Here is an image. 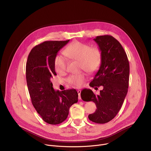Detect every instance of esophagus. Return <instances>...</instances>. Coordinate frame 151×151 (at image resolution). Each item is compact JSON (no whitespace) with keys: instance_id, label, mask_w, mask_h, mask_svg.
<instances>
[{"instance_id":"34e87169","label":"esophagus","mask_w":151,"mask_h":151,"mask_svg":"<svg viewBox=\"0 0 151 151\" xmlns=\"http://www.w3.org/2000/svg\"><path fill=\"white\" fill-rule=\"evenodd\" d=\"M77 92H78V96H79L78 99H79V100H81V90H78L77 91Z\"/></svg>"}]
</instances>
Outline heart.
<instances>
[{"label":"heart","mask_w":151,"mask_h":151,"mask_svg":"<svg viewBox=\"0 0 151 151\" xmlns=\"http://www.w3.org/2000/svg\"><path fill=\"white\" fill-rule=\"evenodd\" d=\"M64 55L66 57L80 62V68L89 73L97 72L101 66L103 54L98 47H93L85 43L74 41L64 50ZM67 61L61 56H57L54 60V68L60 74L66 71ZM85 77L82 73L70 76L68 81L75 87H81L83 84Z\"/></svg>","instance_id":"obj_1"}]
</instances>
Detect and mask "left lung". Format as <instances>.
I'll use <instances>...</instances> for the list:
<instances>
[{"instance_id": "1", "label": "left lung", "mask_w": 151, "mask_h": 151, "mask_svg": "<svg viewBox=\"0 0 151 151\" xmlns=\"http://www.w3.org/2000/svg\"><path fill=\"white\" fill-rule=\"evenodd\" d=\"M94 40L102 51L103 59L90 86L103 88L99 95L90 89H83L81 96L83 101H93L96 105L97 109L88 115L89 119L104 124L115 117L123 104L128 92L130 65L124 48L113 36H99Z\"/></svg>"}]
</instances>
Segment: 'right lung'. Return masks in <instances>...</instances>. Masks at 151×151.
<instances>
[{
	"instance_id": "add662e5",
	"label": "right lung",
	"mask_w": 151,
	"mask_h": 151,
	"mask_svg": "<svg viewBox=\"0 0 151 151\" xmlns=\"http://www.w3.org/2000/svg\"><path fill=\"white\" fill-rule=\"evenodd\" d=\"M69 41L41 43L31 50L26 64V80L32 103L42 119L52 125L65 121L70 106L78 101L75 89L55 91L51 81L57 75L55 58Z\"/></svg>"
}]
</instances>
